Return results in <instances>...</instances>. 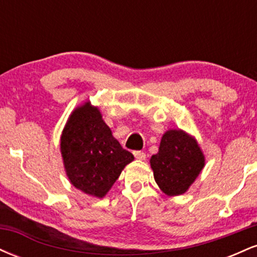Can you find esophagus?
<instances>
[{
    "mask_svg": "<svg viewBox=\"0 0 257 257\" xmlns=\"http://www.w3.org/2000/svg\"><path fill=\"white\" fill-rule=\"evenodd\" d=\"M133 153H134V157L137 158V159H139V161H144V159L146 158L145 153L141 152V151H134Z\"/></svg>",
    "mask_w": 257,
    "mask_h": 257,
    "instance_id": "34e87169",
    "label": "esophagus"
}]
</instances>
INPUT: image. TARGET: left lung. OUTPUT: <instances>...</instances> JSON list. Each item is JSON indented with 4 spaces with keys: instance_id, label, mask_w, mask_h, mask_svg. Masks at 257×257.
Wrapping results in <instances>:
<instances>
[{
    "instance_id": "left-lung-1",
    "label": "left lung",
    "mask_w": 257,
    "mask_h": 257,
    "mask_svg": "<svg viewBox=\"0 0 257 257\" xmlns=\"http://www.w3.org/2000/svg\"><path fill=\"white\" fill-rule=\"evenodd\" d=\"M150 164L162 192L175 197L187 192L196 181L205 166V157L196 138L182 129H169Z\"/></svg>"
}]
</instances>
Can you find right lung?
<instances>
[{"label": "right lung", "mask_w": 257, "mask_h": 257, "mask_svg": "<svg viewBox=\"0 0 257 257\" xmlns=\"http://www.w3.org/2000/svg\"><path fill=\"white\" fill-rule=\"evenodd\" d=\"M67 178L76 188L102 198L134 156L120 146L98 106L85 101L71 112L60 137Z\"/></svg>", "instance_id": "1"}]
</instances>
